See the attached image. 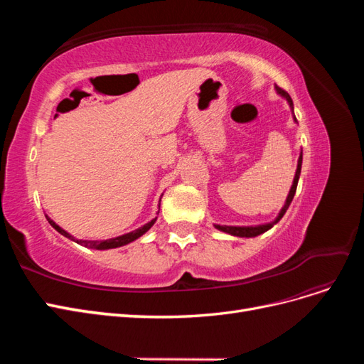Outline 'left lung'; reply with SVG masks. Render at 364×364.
Here are the masks:
<instances>
[{
	"label": "left lung",
	"mask_w": 364,
	"mask_h": 364,
	"mask_svg": "<svg viewBox=\"0 0 364 364\" xmlns=\"http://www.w3.org/2000/svg\"><path fill=\"white\" fill-rule=\"evenodd\" d=\"M277 91H278L284 98H287V102H289L290 107L293 109V102H291V97L289 95V92H285L284 90H281V87H278V86H277ZM294 119H296V117H294ZM301 167H302V151H301L299 161H297V170H296V174H294V181H293L291 188H290L289 197H287V200H285V205H284V208L281 209V213H279V215L277 217V220H274V222L267 223V225H259V226H220V225H215V228H217L218 230H223V232L230 234V235H235V237H246V238H249V237H257V235H259V234H264V232H266V230H269L270 228H273V226L277 225V223L279 222V220L284 217L285 211H287L289 206H290V203H291V200H293L294 193H296V188H297V181H299Z\"/></svg>",
	"instance_id": "1"
}]
</instances>
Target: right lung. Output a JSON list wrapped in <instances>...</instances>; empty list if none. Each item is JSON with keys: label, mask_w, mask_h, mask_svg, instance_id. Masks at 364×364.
I'll return each instance as SVG.
<instances>
[{"label": "right lung", "mask_w": 364, "mask_h": 364, "mask_svg": "<svg viewBox=\"0 0 364 364\" xmlns=\"http://www.w3.org/2000/svg\"><path fill=\"white\" fill-rule=\"evenodd\" d=\"M47 220H48V223L58 230L59 234H62L63 237H67V238H70V240H73V241H75L77 245H80V246H85V247H91V249H97V250H105V249H114V247H119V246H124V245H129V243H132V241L134 240H136V238H139L141 235H144L147 230L155 225V222H156V218H153L151 222H149L147 225H144V226H141V228H138V229H135V230H132V232H129V234H124V235H119V237H117V238H111V240H105V241H87V240H77V238H74L73 235H70L67 230H63L60 226H58L56 223L53 222V220L50 218V217H47Z\"/></svg>", "instance_id": "add662e5"}]
</instances>
